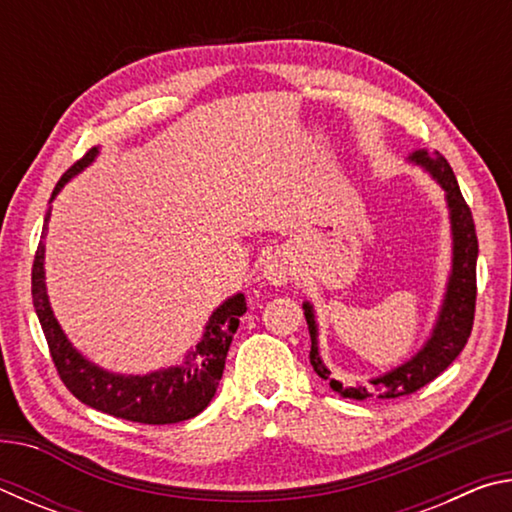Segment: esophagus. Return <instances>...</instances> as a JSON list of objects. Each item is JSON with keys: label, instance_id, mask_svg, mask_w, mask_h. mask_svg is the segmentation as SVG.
I'll return each mask as SVG.
<instances>
[{"label": "esophagus", "instance_id": "esophagus-1", "mask_svg": "<svg viewBox=\"0 0 512 512\" xmlns=\"http://www.w3.org/2000/svg\"><path fill=\"white\" fill-rule=\"evenodd\" d=\"M291 273H293V266H291V259L287 255L275 253V255H268L264 259L262 275L266 277L268 282L275 284V287H282V284H287Z\"/></svg>", "mask_w": 512, "mask_h": 512}]
</instances>
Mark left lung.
Wrapping results in <instances>:
<instances>
[{"instance_id": "left-lung-1", "label": "left lung", "mask_w": 512, "mask_h": 512, "mask_svg": "<svg viewBox=\"0 0 512 512\" xmlns=\"http://www.w3.org/2000/svg\"><path fill=\"white\" fill-rule=\"evenodd\" d=\"M409 160L427 169L438 185L445 189L449 221H452V239H454V255H452V273H449L445 300L440 305L438 320L433 325L429 341L422 345V350L404 361L402 366L393 368L386 375L370 379V386H343L339 379H332V372L320 359L318 350V325L314 316V307L305 302V318L311 336V352L309 361L314 366L316 375L329 381L332 391L352 400H366V397H377V400H393V397L411 395L427 386L429 381L436 379L440 372L447 370L458 354L463 352L467 339H470L474 325V305H476V257H479V241H476L474 219L470 207L461 194V187L456 183V176L449 162L440 153L429 155L424 149L413 151Z\"/></svg>"}]
</instances>
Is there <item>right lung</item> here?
Returning <instances> with one entry per match:
<instances>
[{
    "label": "right lung",
    "mask_w": 512,
    "mask_h": 512,
    "mask_svg": "<svg viewBox=\"0 0 512 512\" xmlns=\"http://www.w3.org/2000/svg\"><path fill=\"white\" fill-rule=\"evenodd\" d=\"M99 149H90L83 158L72 164L54 187V198L69 178L83 171L97 158ZM51 210L42 225V237L33 259L31 271V296L38 320L45 332L51 359L63 384L76 400L92 406L101 413L115 415L121 420L142 424H173L194 418L212 402L219 386L225 357H228L232 336L239 327V318L246 314L244 293H237L223 302L210 316L205 334L196 350H189L183 366H171L146 375H117L94 366L83 354L67 341L63 329L51 311L47 284H45V237Z\"/></svg>",
    "instance_id": "add662e5"
}]
</instances>
